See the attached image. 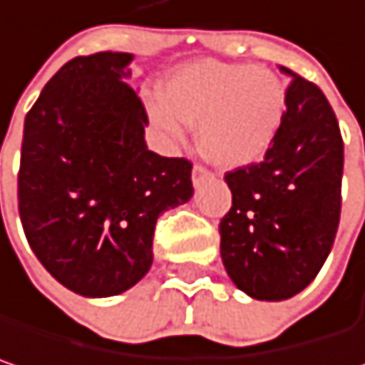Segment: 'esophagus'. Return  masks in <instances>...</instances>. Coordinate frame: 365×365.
<instances>
[{"mask_svg": "<svg viewBox=\"0 0 365 365\" xmlns=\"http://www.w3.org/2000/svg\"><path fill=\"white\" fill-rule=\"evenodd\" d=\"M209 178H211V173H209L205 167L196 165V167L192 169V182H194V187H198L200 183L205 182V180H209Z\"/></svg>", "mask_w": 365, "mask_h": 365, "instance_id": "esophagus-1", "label": "esophagus"}]
</instances>
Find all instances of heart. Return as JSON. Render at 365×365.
Here are the masks:
<instances>
[{
    "instance_id": "heart-1",
    "label": "heart",
    "mask_w": 365,
    "mask_h": 365,
    "mask_svg": "<svg viewBox=\"0 0 365 365\" xmlns=\"http://www.w3.org/2000/svg\"><path fill=\"white\" fill-rule=\"evenodd\" d=\"M286 87L267 68L196 60L160 85L150 102L152 125L182 142L183 125H198V150L219 169H245L274 146L286 118Z\"/></svg>"
}]
</instances>
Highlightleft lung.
<instances>
[{
	"mask_svg": "<svg viewBox=\"0 0 365 365\" xmlns=\"http://www.w3.org/2000/svg\"><path fill=\"white\" fill-rule=\"evenodd\" d=\"M286 118L263 163L230 171L221 261L242 292L284 301L305 290L328 259L341 219L343 138L319 87L290 68Z\"/></svg>",
	"mask_w": 365,
	"mask_h": 365,
	"instance_id": "1",
	"label": "left lung"
}]
</instances>
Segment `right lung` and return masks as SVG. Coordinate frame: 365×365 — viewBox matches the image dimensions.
Instances as JSON below:
<instances>
[{
    "label": "right lung",
    "mask_w": 365,
    "mask_h": 365,
    "mask_svg": "<svg viewBox=\"0 0 365 365\" xmlns=\"http://www.w3.org/2000/svg\"><path fill=\"white\" fill-rule=\"evenodd\" d=\"M133 53L66 62L24 118L18 211L41 265L68 290L115 297L152 265L156 219L194 194L192 165L146 146Z\"/></svg>",
    "instance_id": "obj_1"
}]
</instances>
